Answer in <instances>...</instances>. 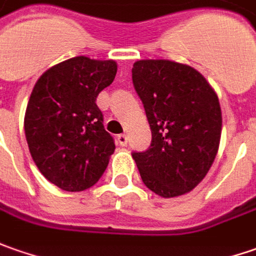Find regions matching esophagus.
I'll list each match as a JSON object with an SVG mask.
<instances>
[{
    "mask_svg": "<svg viewBox=\"0 0 256 256\" xmlns=\"http://www.w3.org/2000/svg\"><path fill=\"white\" fill-rule=\"evenodd\" d=\"M118 143H119L122 147L128 146V136H126V134H119V136H118Z\"/></svg>",
    "mask_w": 256,
    "mask_h": 256,
    "instance_id": "34e87169",
    "label": "esophagus"
}]
</instances>
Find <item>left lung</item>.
Instances as JSON below:
<instances>
[{
	"mask_svg": "<svg viewBox=\"0 0 256 256\" xmlns=\"http://www.w3.org/2000/svg\"><path fill=\"white\" fill-rule=\"evenodd\" d=\"M132 78L152 128L148 150L133 153L142 180L163 198L184 196L204 180L218 153V96L197 69L167 59L137 60Z\"/></svg>",
	"mask_w": 256,
	"mask_h": 256,
	"instance_id": "left-lung-1",
	"label": "left lung"
}]
</instances>
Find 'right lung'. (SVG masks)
<instances>
[{
	"mask_svg": "<svg viewBox=\"0 0 256 256\" xmlns=\"http://www.w3.org/2000/svg\"><path fill=\"white\" fill-rule=\"evenodd\" d=\"M116 72L113 59L75 56L49 68L32 89L25 137L38 170L59 188H90L109 164L116 146L96 98Z\"/></svg>",
	"mask_w": 256,
	"mask_h": 256,
	"instance_id": "1",
	"label": "right lung"
}]
</instances>
